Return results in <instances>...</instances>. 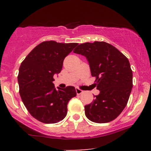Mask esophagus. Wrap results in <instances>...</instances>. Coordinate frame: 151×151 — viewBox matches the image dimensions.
<instances>
[{
    "label": "esophagus",
    "instance_id": "34e87169",
    "mask_svg": "<svg viewBox=\"0 0 151 151\" xmlns=\"http://www.w3.org/2000/svg\"><path fill=\"white\" fill-rule=\"evenodd\" d=\"M76 92H77L78 95H79V94H81V93H83V91L82 90H81L80 89H79V88H76Z\"/></svg>",
    "mask_w": 151,
    "mask_h": 151
}]
</instances>
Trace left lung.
Masks as SVG:
<instances>
[{"label":"left lung","mask_w":151,"mask_h":151,"mask_svg":"<svg viewBox=\"0 0 151 151\" xmlns=\"http://www.w3.org/2000/svg\"><path fill=\"white\" fill-rule=\"evenodd\" d=\"M74 53L84 55L89 62L92 77H96L100 93L84 106L88 119L104 124L114 120L126 106L133 87V72L129 61L115 47L105 42L79 45Z\"/></svg>","instance_id":"1"}]
</instances>
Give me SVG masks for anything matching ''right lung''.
<instances>
[{"label":"right lung","mask_w":151,"mask_h":151,"mask_svg":"<svg viewBox=\"0 0 151 151\" xmlns=\"http://www.w3.org/2000/svg\"><path fill=\"white\" fill-rule=\"evenodd\" d=\"M78 43L41 42L30 52L19 68V93L32 117L44 124H55L67 114V104L77 95L74 86L56 89L54 74L61 72L63 61Z\"/></svg>","instance_id":"obj_1"}]
</instances>
